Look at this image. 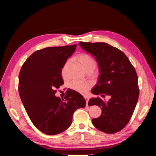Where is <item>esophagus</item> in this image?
I'll return each instance as SVG.
<instances>
[{
	"mask_svg": "<svg viewBox=\"0 0 156 156\" xmlns=\"http://www.w3.org/2000/svg\"><path fill=\"white\" fill-rule=\"evenodd\" d=\"M84 99H85V100L87 101V106L88 107V100H89V98L87 97V96H85V97H84Z\"/></svg>",
	"mask_w": 156,
	"mask_h": 156,
	"instance_id": "1",
	"label": "esophagus"
}]
</instances>
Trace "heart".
Here are the masks:
<instances>
[{
  "mask_svg": "<svg viewBox=\"0 0 156 156\" xmlns=\"http://www.w3.org/2000/svg\"><path fill=\"white\" fill-rule=\"evenodd\" d=\"M75 59L81 64L83 68L87 73L92 72L96 68L97 63L92 56L87 53H80L75 56ZM69 65V62L67 61L64 63L61 69V75L63 79H67L68 77V69ZM71 89L76 91L81 94H85L88 90L91 88L92 83L88 81H73L71 82L69 84Z\"/></svg>",
  "mask_w": 156,
  "mask_h": 156,
  "instance_id": "obj_1",
  "label": "heart"
}]
</instances>
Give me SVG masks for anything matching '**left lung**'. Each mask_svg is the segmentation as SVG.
<instances>
[{"mask_svg": "<svg viewBox=\"0 0 156 156\" xmlns=\"http://www.w3.org/2000/svg\"><path fill=\"white\" fill-rule=\"evenodd\" d=\"M81 48L97 60L100 73L92 90L95 95L110 96L108 101L91 98L88 105H98L102 112L92 124L106 133H115L125 127L133 115L139 95L137 74L127 56L120 49L103 42H79Z\"/></svg>", "mask_w": 156, "mask_h": 156, "instance_id": "1", "label": "left lung"}]
</instances>
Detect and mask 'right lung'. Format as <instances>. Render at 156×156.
I'll use <instances>...</instances> for the list:
<instances>
[{
	"mask_svg": "<svg viewBox=\"0 0 156 156\" xmlns=\"http://www.w3.org/2000/svg\"><path fill=\"white\" fill-rule=\"evenodd\" d=\"M77 45L49 47L28 58L19 74L21 101L32 124L44 133L53 135L66 130L74 112L84 108L82 95L68 89L64 98L56 97V89L64 84L61 69Z\"/></svg>",
	"mask_w": 156,
	"mask_h": 156,
	"instance_id": "add662e5",
	"label": "right lung"
}]
</instances>
